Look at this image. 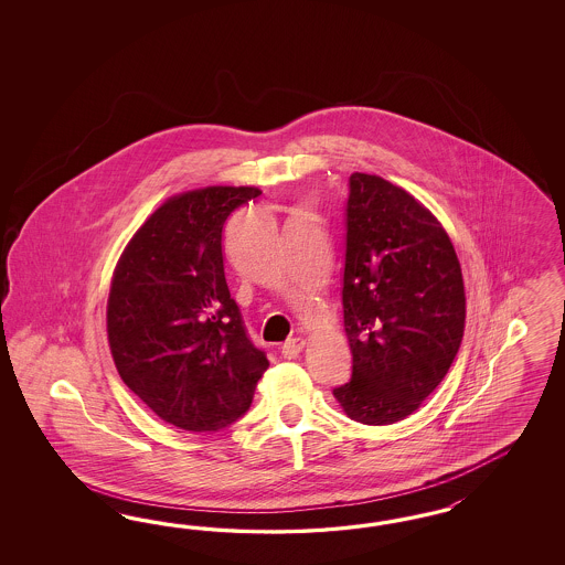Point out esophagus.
<instances>
[{
  "label": "esophagus",
  "mask_w": 565,
  "mask_h": 565,
  "mask_svg": "<svg viewBox=\"0 0 565 565\" xmlns=\"http://www.w3.org/2000/svg\"><path fill=\"white\" fill-rule=\"evenodd\" d=\"M305 340L302 338H291L288 342L284 343L281 348H279V352H281V356L284 359H296L300 352H302V348H305Z\"/></svg>",
  "instance_id": "esophagus-1"
}]
</instances>
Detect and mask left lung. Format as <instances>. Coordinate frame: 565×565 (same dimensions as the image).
Wrapping results in <instances>:
<instances>
[{
  "label": "left lung",
  "instance_id": "8db88e82",
  "mask_svg": "<svg viewBox=\"0 0 565 565\" xmlns=\"http://www.w3.org/2000/svg\"><path fill=\"white\" fill-rule=\"evenodd\" d=\"M343 327L352 376L333 390L362 425H392L435 392L463 335L466 296L454 244L406 190L350 175Z\"/></svg>",
  "mask_w": 565,
  "mask_h": 565
}]
</instances>
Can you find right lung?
<instances>
[{
	"label": "right lung",
	"instance_id": "add662e5",
	"mask_svg": "<svg viewBox=\"0 0 565 565\" xmlns=\"http://www.w3.org/2000/svg\"><path fill=\"white\" fill-rule=\"evenodd\" d=\"M260 190L178 194L126 246L107 300L121 381L173 427L206 433L250 408L269 366L248 338L223 271V225Z\"/></svg>",
	"mask_w": 565,
	"mask_h": 565
}]
</instances>
